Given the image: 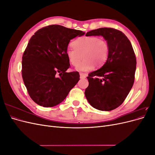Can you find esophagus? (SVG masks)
<instances>
[{"mask_svg":"<svg viewBox=\"0 0 155 155\" xmlns=\"http://www.w3.org/2000/svg\"><path fill=\"white\" fill-rule=\"evenodd\" d=\"M79 75H80V78L81 79H84V78H85L87 77V74H86L80 73V74H79Z\"/></svg>","mask_w":155,"mask_h":155,"instance_id":"1","label":"esophagus"}]
</instances>
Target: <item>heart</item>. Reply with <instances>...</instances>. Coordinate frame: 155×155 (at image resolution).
Masks as SVG:
<instances>
[{
    "instance_id": "heart-1",
    "label": "heart",
    "mask_w": 155,
    "mask_h": 155,
    "mask_svg": "<svg viewBox=\"0 0 155 155\" xmlns=\"http://www.w3.org/2000/svg\"><path fill=\"white\" fill-rule=\"evenodd\" d=\"M74 47H68L66 55L70 63L77 66L81 58L84 59L77 67L79 71H87L94 65L100 68L105 63L109 54L107 41L97 36H84L75 40Z\"/></svg>"
}]
</instances>
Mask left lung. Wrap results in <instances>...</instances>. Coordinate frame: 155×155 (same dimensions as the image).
Masks as SVG:
<instances>
[{"label":"left lung","instance_id":"left-lung-1","mask_svg":"<svg viewBox=\"0 0 155 155\" xmlns=\"http://www.w3.org/2000/svg\"><path fill=\"white\" fill-rule=\"evenodd\" d=\"M101 35L109 46V54L103 66L88 74L85 94L94 108L109 111L123 104L134 81L137 59L130 41L122 31L101 28L86 36Z\"/></svg>","mask_w":155,"mask_h":155}]
</instances>
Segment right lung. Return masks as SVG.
I'll list each match as a JSON object with an SVG mask.
<instances>
[{"mask_svg": "<svg viewBox=\"0 0 155 155\" xmlns=\"http://www.w3.org/2000/svg\"><path fill=\"white\" fill-rule=\"evenodd\" d=\"M85 33L61 25L37 30L22 55V77L28 93L37 104L51 107L62 102L79 80L70 67L66 50L70 40Z\"/></svg>", "mask_w": 155, "mask_h": 155, "instance_id": "obj_1", "label": "right lung"}]
</instances>
